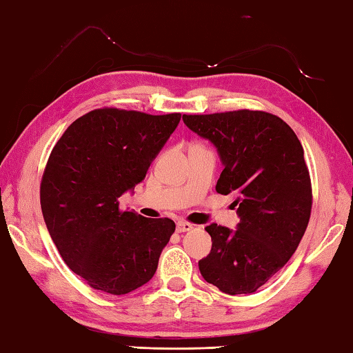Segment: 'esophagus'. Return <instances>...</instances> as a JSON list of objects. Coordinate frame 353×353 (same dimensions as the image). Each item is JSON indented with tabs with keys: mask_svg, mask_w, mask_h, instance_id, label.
<instances>
[{
	"mask_svg": "<svg viewBox=\"0 0 353 353\" xmlns=\"http://www.w3.org/2000/svg\"><path fill=\"white\" fill-rule=\"evenodd\" d=\"M193 224H190V223H187V221H179L177 223V225H176V229H177V232L179 234H182V232H188V230H191L193 229Z\"/></svg>",
	"mask_w": 353,
	"mask_h": 353,
	"instance_id": "34e87169",
	"label": "esophagus"
}]
</instances>
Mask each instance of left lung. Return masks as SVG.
<instances>
[{
  "label": "left lung",
  "instance_id": "obj_1",
  "mask_svg": "<svg viewBox=\"0 0 353 353\" xmlns=\"http://www.w3.org/2000/svg\"><path fill=\"white\" fill-rule=\"evenodd\" d=\"M187 128L218 149L219 194L234 196L236 230L210 224L212 250L199 260L208 283L225 294H250L296 252L313 194L303 148L282 118L261 110L183 115Z\"/></svg>",
  "mask_w": 353,
  "mask_h": 353
}]
</instances>
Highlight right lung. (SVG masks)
Here are the masks:
<instances>
[{
	"instance_id": "obj_1",
	"label": "right lung",
	"mask_w": 353,
	"mask_h": 353,
	"mask_svg": "<svg viewBox=\"0 0 353 353\" xmlns=\"http://www.w3.org/2000/svg\"><path fill=\"white\" fill-rule=\"evenodd\" d=\"M179 121L181 113L104 107L71 123L52 148L41 213L63 261L92 288L128 294L157 271L174 221L123 212L118 198L146 177Z\"/></svg>"
}]
</instances>
